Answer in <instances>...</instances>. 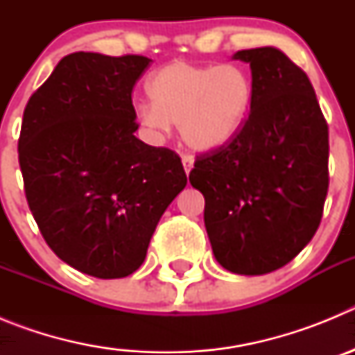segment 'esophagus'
Wrapping results in <instances>:
<instances>
[{
  "instance_id": "obj_1",
  "label": "esophagus",
  "mask_w": 355,
  "mask_h": 355,
  "mask_svg": "<svg viewBox=\"0 0 355 355\" xmlns=\"http://www.w3.org/2000/svg\"><path fill=\"white\" fill-rule=\"evenodd\" d=\"M181 162H183V167H184V172L187 174H190V171H192L193 167V158L190 155H183L181 156Z\"/></svg>"
}]
</instances>
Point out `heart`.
Segmentation results:
<instances>
[{
  "instance_id": "b5f03b06",
  "label": "heart",
  "mask_w": 355,
  "mask_h": 355,
  "mask_svg": "<svg viewBox=\"0 0 355 355\" xmlns=\"http://www.w3.org/2000/svg\"><path fill=\"white\" fill-rule=\"evenodd\" d=\"M150 105L139 106V121L155 133L180 126L196 150H216L240 133L252 106V81L238 65L174 62L147 81Z\"/></svg>"
}]
</instances>
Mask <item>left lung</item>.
I'll return each instance as SVG.
<instances>
[{
  "label": "left lung",
  "mask_w": 355,
  "mask_h": 355,
  "mask_svg": "<svg viewBox=\"0 0 355 355\" xmlns=\"http://www.w3.org/2000/svg\"><path fill=\"white\" fill-rule=\"evenodd\" d=\"M252 106L227 146L197 155L190 183L205 196L216 261L274 272L315 236L329 190V126L306 72L275 48L243 49Z\"/></svg>",
  "instance_id": "obj_1"
}]
</instances>
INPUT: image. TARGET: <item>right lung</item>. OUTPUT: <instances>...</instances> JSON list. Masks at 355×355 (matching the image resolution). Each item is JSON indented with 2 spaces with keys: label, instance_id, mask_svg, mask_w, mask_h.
Masks as SVG:
<instances>
[{
  "label": "right lung",
  "instance_id": "right-lung-1",
  "mask_svg": "<svg viewBox=\"0 0 355 355\" xmlns=\"http://www.w3.org/2000/svg\"><path fill=\"white\" fill-rule=\"evenodd\" d=\"M142 55L71 53L28 99L19 165L53 252L99 279L139 270L156 225L187 187L180 155L135 137Z\"/></svg>",
  "mask_w": 355,
  "mask_h": 355
}]
</instances>
